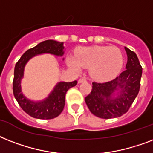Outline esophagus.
I'll return each mask as SVG.
<instances>
[{
	"label": "esophagus",
	"mask_w": 153,
	"mask_h": 153,
	"mask_svg": "<svg viewBox=\"0 0 153 153\" xmlns=\"http://www.w3.org/2000/svg\"><path fill=\"white\" fill-rule=\"evenodd\" d=\"M86 82V78H81V79H79V83H82V82Z\"/></svg>",
	"instance_id": "obj_1"
}]
</instances>
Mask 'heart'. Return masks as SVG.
Here are the masks:
<instances>
[{
    "label": "heart",
    "mask_w": 153,
    "mask_h": 153,
    "mask_svg": "<svg viewBox=\"0 0 153 153\" xmlns=\"http://www.w3.org/2000/svg\"><path fill=\"white\" fill-rule=\"evenodd\" d=\"M68 63L75 71L82 67L90 68L92 78L98 81H107L120 73L124 58L121 50L116 47L93 46L79 49L76 58H70Z\"/></svg>",
    "instance_id": "1"
}]
</instances>
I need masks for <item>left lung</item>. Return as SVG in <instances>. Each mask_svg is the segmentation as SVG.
Here are the masks:
<instances>
[{
    "mask_svg": "<svg viewBox=\"0 0 153 153\" xmlns=\"http://www.w3.org/2000/svg\"><path fill=\"white\" fill-rule=\"evenodd\" d=\"M125 49L128 57L126 69L111 81L94 82L91 94L85 98L90 111L100 118H115L127 113L140 91L142 67L136 53ZM116 91L120 94L114 97Z\"/></svg>",
    "mask_w": 153,
    "mask_h": 153,
    "instance_id": "8db88e82",
    "label": "left lung"
}]
</instances>
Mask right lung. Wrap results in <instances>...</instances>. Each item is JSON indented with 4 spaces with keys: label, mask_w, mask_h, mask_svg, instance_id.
Instances as JSON below:
<instances>
[{
    "label": "right lung",
    "mask_w": 153,
    "mask_h": 153,
    "mask_svg": "<svg viewBox=\"0 0 153 153\" xmlns=\"http://www.w3.org/2000/svg\"><path fill=\"white\" fill-rule=\"evenodd\" d=\"M63 43L52 39L45 40L36 46L28 49L16 63L14 69L13 90V94L18 104L25 113L32 117L37 119H53L59 115L65 105V96L70 88L76 86L78 82L75 80L71 82H61L55 86L49 96L42 102H35L27 99L23 95L20 88V81L24 76V69L28 60L35 55L49 53L57 56L63 55Z\"/></svg>",
    "instance_id": "right-lung-1"
}]
</instances>
